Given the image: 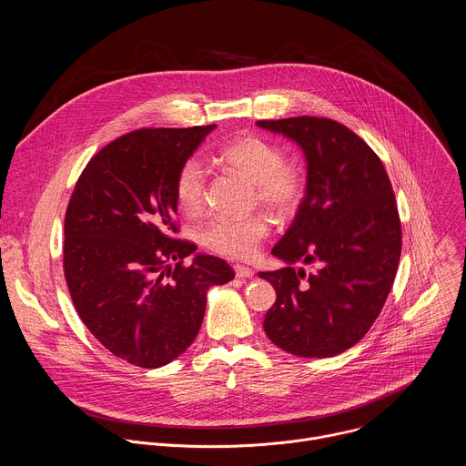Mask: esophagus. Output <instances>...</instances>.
<instances>
[{
  "label": "esophagus",
  "mask_w": 466,
  "mask_h": 466,
  "mask_svg": "<svg viewBox=\"0 0 466 466\" xmlns=\"http://www.w3.org/2000/svg\"><path fill=\"white\" fill-rule=\"evenodd\" d=\"M234 271H236L238 279H252L254 277V271L245 268V265H234Z\"/></svg>",
  "instance_id": "1"
}]
</instances>
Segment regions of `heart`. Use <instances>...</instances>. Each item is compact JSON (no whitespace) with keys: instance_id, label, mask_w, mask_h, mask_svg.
<instances>
[{"instance_id":"heart-1","label":"heart","mask_w":466,"mask_h":466,"mask_svg":"<svg viewBox=\"0 0 466 466\" xmlns=\"http://www.w3.org/2000/svg\"><path fill=\"white\" fill-rule=\"evenodd\" d=\"M218 160L250 182L254 203L273 216L286 219L302 203L304 178L297 169L286 166V155L271 142L259 137L238 138L219 151ZM207 184L208 175L201 162L191 158L180 166L175 178V198L184 214L197 216L203 212ZM268 234L269 221L265 216L247 219L216 218L201 230V241L216 254L248 259Z\"/></svg>"}]
</instances>
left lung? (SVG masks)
Segmentation results:
<instances>
[{"label":"left lung","mask_w":466,"mask_h":466,"mask_svg":"<svg viewBox=\"0 0 466 466\" xmlns=\"http://www.w3.org/2000/svg\"><path fill=\"white\" fill-rule=\"evenodd\" d=\"M304 151L306 195L273 254L288 263L259 273L277 291L263 329L282 350L331 358L374 324L392 288L402 227L387 171L349 127L313 116L259 119ZM302 260L314 271L290 268Z\"/></svg>","instance_id":"8db88e82"}]
</instances>
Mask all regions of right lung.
Segmentation results:
<instances>
[{
  "instance_id": "1",
  "label": "right lung",
  "mask_w": 466,
  "mask_h": 466,
  "mask_svg": "<svg viewBox=\"0 0 466 466\" xmlns=\"http://www.w3.org/2000/svg\"><path fill=\"white\" fill-rule=\"evenodd\" d=\"M216 125L138 128L81 173L64 219V277L92 336L116 358L158 369L201 329L207 293L230 265L177 239L175 178Z\"/></svg>"
}]
</instances>
